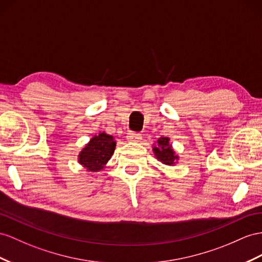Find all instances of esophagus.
Returning <instances> with one entry per match:
<instances>
[{"label": "esophagus", "instance_id": "obj_1", "mask_svg": "<svg viewBox=\"0 0 262 262\" xmlns=\"http://www.w3.org/2000/svg\"><path fill=\"white\" fill-rule=\"evenodd\" d=\"M127 139L129 140V142H140V139H142V134L140 133H136V132H132L129 133L128 135H127Z\"/></svg>", "mask_w": 262, "mask_h": 262}]
</instances>
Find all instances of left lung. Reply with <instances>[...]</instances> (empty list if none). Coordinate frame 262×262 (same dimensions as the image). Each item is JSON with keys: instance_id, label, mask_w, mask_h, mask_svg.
<instances>
[{"instance_id": "left-lung-1", "label": "left lung", "mask_w": 262, "mask_h": 262, "mask_svg": "<svg viewBox=\"0 0 262 262\" xmlns=\"http://www.w3.org/2000/svg\"><path fill=\"white\" fill-rule=\"evenodd\" d=\"M152 150L155 152V156L163 164L171 166L175 164L178 159V156L175 155V151L171 148L169 144V138L162 137L157 140V146L152 147Z\"/></svg>"}]
</instances>
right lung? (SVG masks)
<instances>
[{"label":"right lung","instance_id":"add662e5","mask_svg":"<svg viewBox=\"0 0 262 262\" xmlns=\"http://www.w3.org/2000/svg\"><path fill=\"white\" fill-rule=\"evenodd\" d=\"M115 146L116 142L113 136L107 135L106 133H100L94 136L80 151L78 163L90 171L102 170L111 159Z\"/></svg>","mask_w":262,"mask_h":262}]
</instances>
